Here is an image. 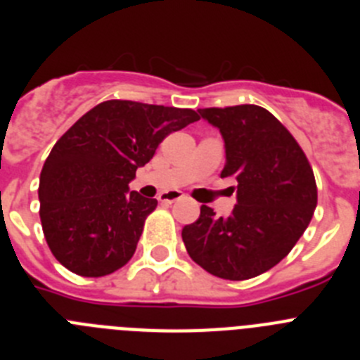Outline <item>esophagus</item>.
<instances>
[{"label":"esophagus","mask_w":360,"mask_h":360,"mask_svg":"<svg viewBox=\"0 0 360 360\" xmlns=\"http://www.w3.org/2000/svg\"><path fill=\"white\" fill-rule=\"evenodd\" d=\"M184 195L182 193H178V191H169V193H162L160 196H158V200L164 203H174L178 202V200H182Z\"/></svg>","instance_id":"obj_1"}]
</instances>
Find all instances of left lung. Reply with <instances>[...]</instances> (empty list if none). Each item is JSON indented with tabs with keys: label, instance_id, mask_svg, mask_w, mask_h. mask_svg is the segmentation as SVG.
I'll use <instances>...</instances> for the list:
<instances>
[{
	"label": "left lung",
	"instance_id": "1",
	"mask_svg": "<svg viewBox=\"0 0 360 360\" xmlns=\"http://www.w3.org/2000/svg\"><path fill=\"white\" fill-rule=\"evenodd\" d=\"M198 113L221 133V176L238 182L236 205L227 218L202 205L182 240L209 274L231 281L256 278L278 265L310 224L317 205L314 171L294 136L265 108L241 104Z\"/></svg>",
	"mask_w": 360,
	"mask_h": 360
}]
</instances>
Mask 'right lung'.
<instances>
[{"label": "right lung", "mask_w": 360, "mask_h": 360, "mask_svg": "<svg viewBox=\"0 0 360 360\" xmlns=\"http://www.w3.org/2000/svg\"><path fill=\"white\" fill-rule=\"evenodd\" d=\"M200 120L193 110L106 101L56 142L39 178V216L56 259L101 278L131 259L157 200L129 191L171 131Z\"/></svg>", "instance_id": "obj_1"}]
</instances>
